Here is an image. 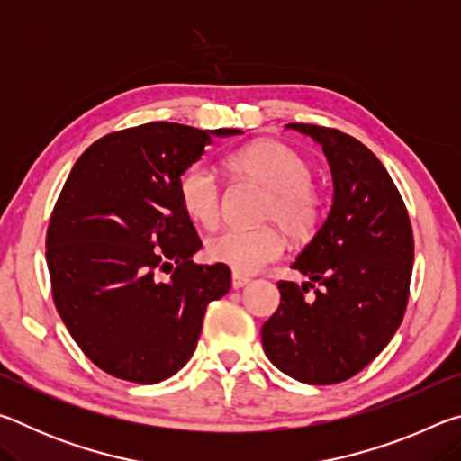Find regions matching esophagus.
Listing matches in <instances>:
<instances>
[{"instance_id": "1", "label": "esophagus", "mask_w": 461, "mask_h": 461, "mask_svg": "<svg viewBox=\"0 0 461 461\" xmlns=\"http://www.w3.org/2000/svg\"><path fill=\"white\" fill-rule=\"evenodd\" d=\"M248 283H249L248 276H241V275H238V272H233V276H231V286L233 288H244Z\"/></svg>"}]
</instances>
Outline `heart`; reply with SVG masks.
I'll return each instance as SVG.
<instances>
[{
	"label": "heart",
	"mask_w": 461,
	"mask_h": 461,
	"mask_svg": "<svg viewBox=\"0 0 461 461\" xmlns=\"http://www.w3.org/2000/svg\"><path fill=\"white\" fill-rule=\"evenodd\" d=\"M225 168L268 189L264 217L276 220L288 236L305 240L321 220V194L311 183V167L291 146L278 140H258L225 156ZM185 213L203 228H215L221 215V185L212 168L191 165L176 183ZM285 240L275 225L244 230L228 228L207 240L209 260L225 264L238 275H252L280 258Z\"/></svg>",
	"instance_id": "obj_1"
}]
</instances>
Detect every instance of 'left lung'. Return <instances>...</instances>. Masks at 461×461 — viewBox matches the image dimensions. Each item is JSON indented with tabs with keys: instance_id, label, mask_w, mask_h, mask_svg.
Returning <instances> with one entry per match:
<instances>
[{
	"instance_id": "1",
	"label": "left lung",
	"mask_w": 461,
	"mask_h": 461,
	"mask_svg": "<svg viewBox=\"0 0 461 461\" xmlns=\"http://www.w3.org/2000/svg\"><path fill=\"white\" fill-rule=\"evenodd\" d=\"M288 128L323 146L333 205L293 262L307 283H278L280 305L262 325V346L286 376L338 384L366 368L399 330L415 240L399 189L360 140L313 123ZM309 287L313 297L306 296Z\"/></svg>"
}]
</instances>
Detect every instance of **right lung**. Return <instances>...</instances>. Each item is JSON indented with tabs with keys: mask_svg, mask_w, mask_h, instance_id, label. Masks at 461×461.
I'll list each match as a JSON object with an SVG mask.
<instances>
[{
	"mask_svg": "<svg viewBox=\"0 0 461 461\" xmlns=\"http://www.w3.org/2000/svg\"><path fill=\"white\" fill-rule=\"evenodd\" d=\"M215 136L150 122L112 131L68 175L46 231L52 299L77 346L115 378L156 384L189 362L212 301L231 286L201 248L176 183ZM162 274H170L165 281Z\"/></svg>",
	"mask_w": 461,
	"mask_h": 461,
	"instance_id": "obj_1",
	"label": "right lung"
}]
</instances>
